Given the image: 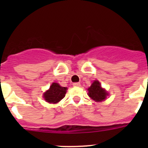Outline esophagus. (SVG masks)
<instances>
[{"instance_id": "34e87169", "label": "esophagus", "mask_w": 148, "mask_h": 148, "mask_svg": "<svg viewBox=\"0 0 148 148\" xmlns=\"http://www.w3.org/2000/svg\"><path fill=\"white\" fill-rule=\"evenodd\" d=\"M80 83L79 82H75V83H73V86H80Z\"/></svg>"}]
</instances>
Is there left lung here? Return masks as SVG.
<instances>
[{
  "label": "left lung",
  "instance_id": "left-lung-1",
  "mask_svg": "<svg viewBox=\"0 0 148 148\" xmlns=\"http://www.w3.org/2000/svg\"><path fill=\"white\" fill-rule=\"evenodd\" d=\"M88 95L96 102H102L107 98L108 93L101 86L100 83L97 80H95L90 87L88 88Z\"/></svg>",
  "mask_w": 148,
  "mask_h": 148
}]
</instances>
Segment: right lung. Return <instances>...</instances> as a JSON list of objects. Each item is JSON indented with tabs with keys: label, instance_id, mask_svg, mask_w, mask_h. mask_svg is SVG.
I'll list each match as a JSON object with an SVG mask.
<instances>
[{
	"label": "right lung",
	"instance_id": "right-lung-1",
	"mask_svg": "<svg viewBox=\"0 0 148 148\" xmlns=\"http://www.w3.org/2000/svg\"><path fill=\"white\" fill-rule=\"evenodd\" d=\"M66 90V87L61 86L58 83L53 82L50 86V88L44 92L43 97L47 102L56 104L64 97Z\"/></svg>",
	"mask_w": 148,
	"mask_h": 148
}]
</instances>
